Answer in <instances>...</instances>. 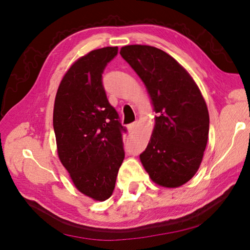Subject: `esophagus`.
I'll list each match as a JSON object with an SVG mask.
<instances>
[{"label":"esophagus","mask_w":250,"mask_h":250,"mask_svg":"<svg viewBox=\"0 0 250 250\" xmlns=\"http://www.w3.org/2000/svg\"><path fill=\"white\" fill-rule=\"evenodd\" d=\"M137 126H138V122L137 121H134V122H132V124H130V125H128V130H129V132H134L135 131V129H137Z\"/></svg>","instance_id":"obj_1"}]
</instances>
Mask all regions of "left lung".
<instances>
[{
    "instance_id": "1",
    "label": "left lung",
    "mask_w": 250,
    "mask_h": 250,
    "mask_svg": "<svg viewBox=\"0 0 250 250\" xmlns=\"http://www.w3.org/2000/svg\"><path fill=\"white\" fill-rule=\"evenodd\" d=\"M120 55L145 83L158 113L141 162L154 183L179 188L195 175L204 155L209 130L205 100L188 71L163 50L128 45Z\"/></svg>"
}]
</instances>
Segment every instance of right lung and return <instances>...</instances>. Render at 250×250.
Masks as SVG:
<instances>
[{
  "instance_id": "1",
  "label": "right lung",
  "mask_w": 250,
  "mask_h": 250,
  "mask_svg": "<svg viewBox=\"0 0 250 250\" xmlns=\"http://www.w3.org/2000/svg\"><path fill=\"white\" fill-rule=\"evenodd\" d=\"M118 47L91 50L71 65L59 84L53 125L57 152L78 191L105 201L125 159L119 115L109 104L103 73Z\"/></svg>"
}]
</instances>
